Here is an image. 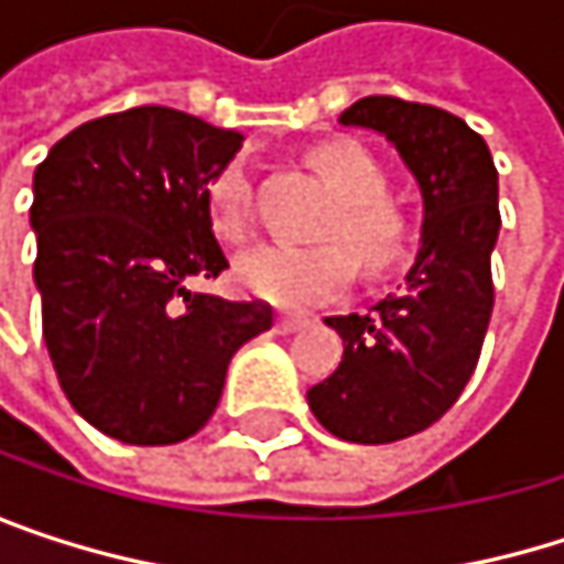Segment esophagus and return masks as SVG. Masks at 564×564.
Wrapping results in <instances>:
<instances>
[{
    "label": "esophagus",
    "instance_id": "34e87169",
    "mask_svg": "<svg viewBox=\"0 0 564 564\" xmlns=\"http://www.w3.org/2000/svg\"><path fill=\"white\" fill-rule=\"evenodd\" d=\"M303 326H306V319H303V316H293V313H281L278 323H274L278 333H296V329H303Z\"/></svg>",
    "mask_w": 564,
    "mask_h": 564
}]
</instances>
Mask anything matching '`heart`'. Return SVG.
Instances as JSON below:
<instances>
[{
  "mask_svg": "<svg viewBox=\"0 0 564 564\" xmlns=\"http://www.w3.org/2000/svg\"><path fill=\"white\" fill-rule=\"evenodd\" d=\"M310 163L339 195V208L323 231L333 241H271L241 254L235 264L241 290L274 306H313L333 300L352 281L349 250L369 274H389L417 248V221L389 195V172L369 147L359 140H329L310 153ZM205 202L218 235L231 241L245 238L254 218L251 163L245 156L221 163L205 185Z\"/></svg>",
  "mask_w": 564,
  "mask_h": 564,
  "instance_id": "heart-1",
  "label": "heart"
}]
</instances>
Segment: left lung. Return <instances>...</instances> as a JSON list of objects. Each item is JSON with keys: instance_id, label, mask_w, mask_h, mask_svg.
Masks as SVG:
<instances>
[{"instance_id": "1", "label": "left lung", "mask_w": 564, "mask_h": 564, "mask_svg": "<svg viewBox=\"0 0 564 564\" xmlns=\"http://www.w3.org/2000/svg\"><path fill=\"white\" fill-rule=\"evenodd\" d=\"M339 123L392 140L421 185L424 235L398 293L369 313L326 316L343 336V362L306 401L329 434L392 444L444 417L480 362L497 300L500 185L484 137L441 107L372 94Z\"/></svg>"}]
</instances>
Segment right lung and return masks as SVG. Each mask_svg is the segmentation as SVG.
<instances>
[{
	"instance_id": "1",
	"label": "right lung",
	"mask_w": 564,
	"mask_h": 564,
	"mask_svg": "<svg viewBox=\"0 0 564 564\" xmlns=\"http://www.w3.org/2000/svg\"><path fill=\"white\" fill-rule=\"evenodd\" d=\"M163 104L80 123L35 170L42 333L74 411L123 444H178L218 408L231 356L271 329L264 300L192 293L228 261L205 185L241 147Z\"/></svg>"
}]
</instances>
